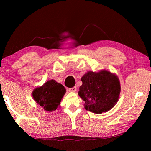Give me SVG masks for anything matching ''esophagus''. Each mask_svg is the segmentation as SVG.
Instances as JSON below:
<instances>
[{
    "instance_id": "esophagus-1",
    "label": "esophagus",
    "mask_w": 151,
    "mask_h": 151,
    "mask_svg": "<svg viewBox=\"0 0 151 151\" xmlns=\"http://www.w3.org/2000/svg\"><path fill=\"white\" fill-rule=\"evenodd\" d=\"M69 91L70 92H75L76 91V87H73L71 88H69Z\"/></svg>"
}]
</instances>
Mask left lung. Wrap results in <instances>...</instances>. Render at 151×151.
<instances>
[{"instance_id": "8db88e82", "label": "left lung", "mask_w": 151, "mask_h": 151, "mask_svg": "<svg viewBox=\"0 0 151 151\" xmlns=\"http://www.w3.org/2000/svg\"><path fill=\"white\" fill-rule=\"evenodd\" d=\"M78 95L86 110L95 114L106 112L117 102L121 91L117 76L107 70L88 72L82 76Z\"/></svg>"}]
</instances>
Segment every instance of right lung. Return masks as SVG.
I'll use <instances>...</instances> for the list:
<instances>
[{
  "label": "right lung",
  "instance_id": "add662e5",
  "mask_svg": "<svg viewBox=\"0 0 151 151\" xmlns=\"http://www.w3.org/2000/svg\"><path fill=\"white\" fill-rule=\"evenodd\" d=\"M65 91L63 85L54 80H50L41 87L35 89L32 92V96L35 101L45 110L52 111L56 110L60 105Z\"/></svg>",
  "mask_w": 151,
  "mask_h": 151
}]
</instances>
